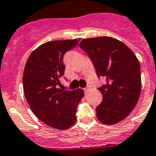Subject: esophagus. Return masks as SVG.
Segmentation results:
<instances>
[{
    "label": "esophagus",
    "instance_id": "34e87169",
    "mask_svg": "<svg viewBox=\"0 0 156 156\" xmlns=\"http://www.w3.org/2000/svg\"><path fill=\"white\" fill-rule=\"evenodd\" d=\"M90 86H87V87H86V88L84 89L85 93H86V94H87V93H88L89 91H90Z\"/></svg>",
    "mask_w": 156,
    "mask_h": 156
}]
</instances>
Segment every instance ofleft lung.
I'll list each match as a JSON object with an SVG mask.
<instances>
[{
	"label": "left lung",
	"instance_id": "obj_1",
	"mask_svg": "<svg viewBox=\"0 0 156 156\" xmlns=\"http://www.w3.org/2000/svg\"><path fill=\"white\" fill-rule=\"evenodd\" d=\"M80 48L91 59L98 78L106 84L98 88L102 102L97 117L105 125H114L130 114L136 105L141 89L140 66L133 51L114 38L83 39Z\"/></svg>",
	"mask_w": 156,
	"mask_h": 156
}]
</instances>
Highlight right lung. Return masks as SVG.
I'll return each instance as SVG.
<instances>
[{"instance_id":"right-lung-1","label":"right lung","mask_w":156,"mask_h":156,"mask_svg":"<svg viewBox=\"0 0 156 156\" xmlns=\"http://www.w3.org/2000/svg\"><path fill=\"white\" fill-rule=\"evenodd\" d=\"M79 40H55L42 44L31 52L23 70V91L31 111L54 129L63 130L74 125L77 107L84 96L82 89L58 88L66 68L64 55L78 45Z\"/></svg>"}]
</instances>
